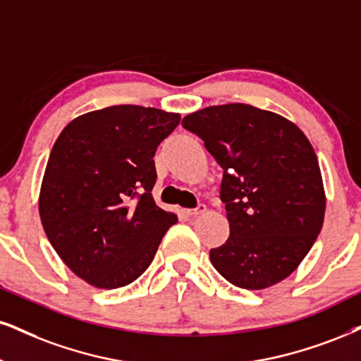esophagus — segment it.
Instances as JSON below:
<instances>
[{
  "instance_id": "esophagus-1",
  "label": "esophagus",
  "mask_w": 361,
  "mask_h": 361,
  "mask_svg": "<svg viewBox=\"0 0 361 361\" xmlns=\"http://www.w3.org/2000/svg\"><path fill=\"white\" fill-rule=\"evenodd\" d=\"M184 212H185V216H189V217L199 216V214H202V212H206V206H204V204H199L195 209H185Z\"/></svg>"
}]
</instances>
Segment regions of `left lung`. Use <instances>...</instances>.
<instances>
[{"label":"left lung","mask_w":361,"mask_h":361,"mask_svg":"<svg viewBox=\"0 0 361 361\" xmlns=\"http://www.w3.org/2000/svg\"><path fill=\"white\" fill-rule=\"evenodd\" d=\"M185 130L222 167L221 201L229 238L211 249L212 266L231 284L264 289L305 259L324 219V189L310 140L281 115L246 104L189 114Z\"/></svg>","instance_id":"left-lung-1"}]
</instances>
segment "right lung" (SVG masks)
Listing matches in <instances>:
<instances>
[{"label": "right lung", "mask_w": 361, "mask_h": 361, "mask_svg": "<svg viewBox=\"0 0 361 361\" xmlns=\"http://www.w3.org/2000/svg\"><path fill=\"white\" fill-rule=\"evenodd\" d=\"M179 122V114L114 105L72 120L53 145L39 217L61 261L92 286L135 281L177 222L152 189L155 150Z\"/></svg>", "instance_id": "right-lung-1"}]
</instances>
